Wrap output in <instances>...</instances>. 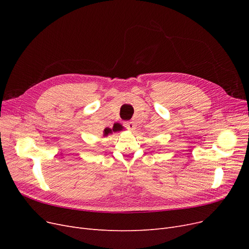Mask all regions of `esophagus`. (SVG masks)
<instances>
[{
    "mask_svg": "<svg viewBox=\"0 0 249 249\" xmlns=\"http://www.w3.org/2000/svg\"><path fill=\"white\" fill-rule=\"evenodd\" d=\"M125 127L127 128V129H129L130 131H133V130L135 129V124H134V122H131V121H128V122H125Z\"/></svg>",
    "mask_w": 249,
    "mask_h": 249,
    "instance_id": "1",
    "label": "esophagus"
}]
</instances>
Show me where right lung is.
<instances>
[{"label":"right lung","instance_id":"right-lung-1","mask_svg":"<svg viewBox=\"0 0 249 249\" xmlns=\"http://www.w3.org/2000/svg\"><path fill=\"white\" fill-rule=\"evenodd\" d=\"M122 129H123L122 125L115 124L113 126V128H106V129H105L103 131V136H108V135L112 134L113 132H119V131H121Z\"/></svg>","mask_w":249,"mask_h":249}]
</instances>
